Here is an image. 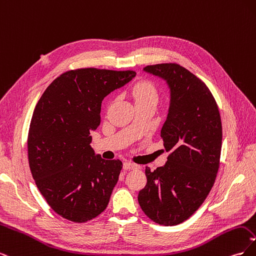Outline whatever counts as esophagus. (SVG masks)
<instances>
[{
  "label": "esophagus",
  "mask_w": 256,
  "mask_h": 256,
  "mask_svg": "<svg viewBox=\"0 0 256 256\" xmlns=\"http://www.w3.org/2000/svg\"><path fill=\"white\" fill-rule=\"evenodd\" d=\"M122 168H124V170H134V168H140V166H138V164H132V162L126 161V162H124Z\"/></svg>",
  "instance_id": "34e87169"
}]
</instances>
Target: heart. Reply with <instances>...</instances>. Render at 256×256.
I'll return each mask as SVG.
<instances>
[{"label":"heart","mask_w":256,"mask_h":256,"mask_svg":"<svg viewBox=\"0 0 256 256\" xmlns=\"http://www.w3.org/2000/svg\"><path fill=\"white\" fill-rule=\"evenodd\" d=\"M132 95L136 104L145 102H157L158 92L154 85L150 82H141L136 84L132 88Z\"/></svg>","instance_id":"b5f03b06"}]
</instances>
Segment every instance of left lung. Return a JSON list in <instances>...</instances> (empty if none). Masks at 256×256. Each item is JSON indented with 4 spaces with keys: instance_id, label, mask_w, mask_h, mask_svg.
I'll use <instances>...</instances> for the list:
<instances>
[{
    "instance_id": "8db88e82",
    "label": "left lung",
    "mask_w": 256,
    "mask_h": 256,
    "mask_svg": "<svg viewBox=\"0 0 256 256\" xmlns=\"http://www.w3.org/2000/svg\"><path fill=\"white\" fill-rule=\"evenodd\" d=\"M143 72L166 81L170 104L161 138L171 152L164 166L145 168L147 184L138 200L161 226H177L194 214L210 192L222 146V125L206 84L177 64L146 66Z\"/></svg>"
}]
</instances>
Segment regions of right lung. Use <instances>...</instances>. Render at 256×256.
Wrapping results in <instances>:
<instances>
[{
	"label": "right lung",
	"mask_w": 256,
	"mask_h": 256,
	"mask_svg": "<svg viewBox=\"0 0 256 256\" xmlns=\"http://www.w3.org/2000/svg\"><path fill=\"white\" fill-rule=\"evenodd\" d=\"M136 74L96 68L67 72L35 106L28 138L30 172L49 206L69 221L94 219L109 204L122 164L95 154L90 131L99 126L104 97Z\"/></svg>",
	"instance_id": "1"
}]
</instances>
